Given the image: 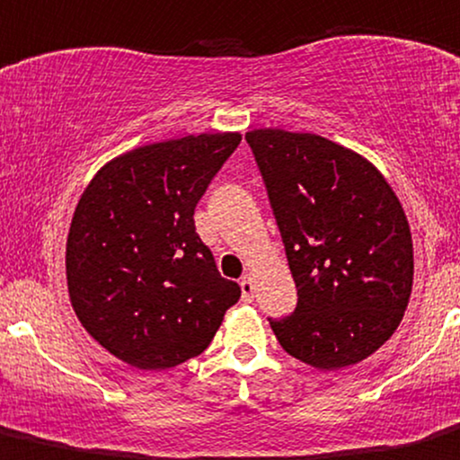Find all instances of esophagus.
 <instances>
[{"instance_id":"1","label":"esophagus","mask_w":460,"mask_h":460,"mask_svg":"<svg viewBox=\"0 0 460 460\" xmlns=\"http://www.w3.org/2000/svg\"><path fill=\"white\" fill-rule=\"evenodd\" d=\"M240 288H243L244 302H251V299H253V278H251V273L244 275L243 282H240Z\"/></svg>"}]
</instances>
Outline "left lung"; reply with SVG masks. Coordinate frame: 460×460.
<instances>
[{"mask_svg":"<svg viewBox=\"0 0 460 460\" xmlns=\"http://www.w3.org/2000/svg\"><path fill=\"white\" fill-rule=\"evenodd\" d=\"M297 287L279 346L317 370L368 359L403 319L412 234L399 198L368 158L319 134L246 132Z\"/></svg>","mask_w":460,"mask_h":460,"instance_id":"8db88e82","label":"left lung"}]
</instances>
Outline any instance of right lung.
<instances>
[{"instance_id":"add662e5","label":"right lung","mask_w":460,"mask_h":460,"mask_svg":"<svg viewBox=\"0 0 460 460\" xmlns=\"http://www.w3.org/2000/svg\"><path fill=\"white\" fill-rule=\"evenodd\" d=\"M240 132L190 134L105 163L70 222L66 275L81 326L116 359L165 370L211 344L240 287L217 273L193 209Z\"/></svg>"}]
</instances>
